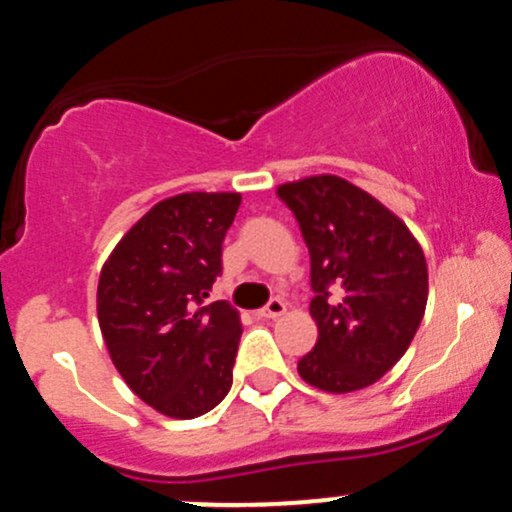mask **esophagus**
Here are the masks:
<instances>
[{"label":"esophagus","instance_id":"1","mask_svg":"<svg viewBox=\"0 0 512 512\" xmlns=\"http://www.w3.org/2000/svg\"><path fill=\"white\" fill-rule=\"evenodd\" d=\"M283 312H285V302L273 298L266 307H261V310H258V317H266V320H276V317L283 315Z\"/></svg>","mask_w":512,"mask_h":512}]
</instances>
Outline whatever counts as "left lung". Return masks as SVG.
Returning a JSON list of instances; mask_svg holds the SVG:
<instances>
[{
  "label": "left lung",
  "mask_w": 512,
  "mask_h": 512,
  "mask_svg": "<svg viewBox=\"0 0 512 512\" xmlns=\"http://www.w3.org/2000/svg\"><path fill=\"white\" fill-rule=\"evenodd\" d=\"M310 251L320 337L298 373L327 393L376 383L408 351L427 305V261L405 222L337 175L278 188Z\"/></svg>",
  "instance_id": "8db88e82"
}]
</instances>
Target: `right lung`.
<instances>
[{"label": "right lung", "instance_id": "1", "mask_svg": "<svg viewBox=\"0 0 512 512\" xmlns=\"http://www.w3.org/2000/svg\"><path fill=\"white\" fill-rule=\"evenodd\" d=\"M239 192H183L148 210L104 261L97 317L126 386L161 415L192 420L232 388L241 320L207 305Z\"/></svg>", "mask_w": 512, "mask_h": 512}]
</instances>
